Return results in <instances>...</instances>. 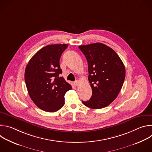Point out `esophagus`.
<instances>
[{"instance_id": "obj_1", "label": "esophagus", "mask_w": 152, "mask_h": 152, "mask_svg": "<svg viewBox=\"0 0 152 152\" xmlns=\"http://www.w3.org/2000/svg\"><path fill=\"white\" fill-rule=\"evenodd\" d=\"M74 84L76 85V86H78L79 83V81L78 80H76L75 82H74Z\"/></svg>"}]
</instances>
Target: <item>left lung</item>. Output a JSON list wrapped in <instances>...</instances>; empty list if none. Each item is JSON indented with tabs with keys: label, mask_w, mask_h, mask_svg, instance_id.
Returning <instances> with one entry per match:
<instances>
[{
	"label": "left lung",
	"mask_w": 152,
	"mask_h": 152,
	"mask_svg": "<svg viewBox=\"0 0 152 152\" xmlns=\"http://www.w3.org/2000/svg\"><path fill=\"white\" fill-rule=\"evenodd\" d=\"M88 62V80L93 94L83 104L91 109H101L117 97L124 83V64L111 48L100 42L79 46Z\"/></svg>",
	"instance_id": "obj_1"
}]
</instances>
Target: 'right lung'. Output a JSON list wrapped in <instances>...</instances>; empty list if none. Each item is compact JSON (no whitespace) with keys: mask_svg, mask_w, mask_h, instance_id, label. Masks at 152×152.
<instances>
[{"mask_svg":"<svg viewBox=\"0 0 152 152\" xmlns=\"http://www.w3.org/2000/svg\"><path fill=\"white\" fill-rule=\"evenodd\" d=\"M68 45H48L38 51L27 64L25 80L29 95L39 109L54 113L64 105V95L72 86L63 77L59 59Z\"/></svg>","mask_w":152,"mask_h":152,"instance_id":"right-lung-1","label":"right lung"}]
</instances>
